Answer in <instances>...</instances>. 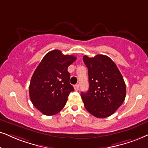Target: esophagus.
Listing matches in <instances>:
<instances>
[{"instance_id": "34e87169", "label": "esophagus", "mask_w": 148, "mask_h": 148, "mask_svg": "<svg viewBox=\"0 0 148 148\" xmlns=\"http://www.w3.org/2000/svg\"><path fill=\"white\" fill-rule=\"evenodd\" d=\"M74 89H75L76 91L79 90V85H78V84H76V85H74Z\"/></svg>"}]
</instances>
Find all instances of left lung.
I'll use <instances>...</instances> for the list:
<instances>
[{"instance_id": "obj_1", "label": "left lung", "mask_w": 148, "mask_h": 148, "mask_svg": "<svg viewBox=\"0 0 148 148\" xmlns=\"http://www.w3.org/2000/svg\"><path fill=\"white\" fill-rule=\"evenodd\" d=\"M83 61L88 69L89 88L81 93L87 111L98 118L111 116L126 98V84L122 75L111 58L97 55H85Z\"/></svg>"}]
</instances>
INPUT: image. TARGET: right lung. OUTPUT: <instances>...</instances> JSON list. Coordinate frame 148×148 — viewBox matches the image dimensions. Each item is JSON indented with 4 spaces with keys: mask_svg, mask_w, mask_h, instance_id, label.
Masks as SVG:
<instances>
[{
    "mask_svg": "<svg viewBox=\"0 0 148 148\" xmlns=\"http://www.w3.org/2000/svg\"><path fill=\"white\" fill-rule=\"evenodd\" d=\"M73 55H65L59 50L48 52L33 73L29 85V96L35 108L46 115L62 110L71 91L70 65L75 61Z\"/></svg>",
    "mask_w": 148,
    "mask_h": 148,
    "instance_id": "right-lung-1",
    "label": "right lung"
}]
</instances>
